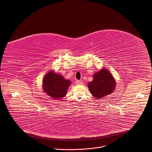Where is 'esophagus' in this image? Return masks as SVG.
<instances>
[{
	"mask_svg": "<svg viewBox=\"0 0 152 152\" xmlns=\"http://www.w3.org/2000/svg\"><path fill=\"white\" fill-rule=\"evenodd\" d=\"M75 83L77 85H80V84H82V81L79 80H77L75 81Z\"/></svg>",
	"mask_w": 152,
	"mask_h": 152,
	"instance_id": "1",
	"label": "esophagus"
}]
</instances>
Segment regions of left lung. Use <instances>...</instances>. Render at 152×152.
<instances>
[{"label":"left lung","mask_w":152,"mask_h":152,"mask_svg":"<svg viewBox=\"0 0 152 152\" xmlns=\"http://www.w3.org/2000/svg\"><path fill=\"white\" fill-rule=\"evenodd\" d=\"M115 86V81L106 69H102L95 73L93 80L88 84L90 92L96 99L102 98L110 94Z\"/></svg>","instance_id":"obj_1"}]
</instances>
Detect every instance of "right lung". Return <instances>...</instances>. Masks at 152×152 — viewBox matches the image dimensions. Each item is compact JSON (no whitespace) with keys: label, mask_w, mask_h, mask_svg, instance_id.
<instances>
[{"label":"right lung","mask_w":152,"mask_h":152,"mask_svg":"<svg viewBox=\"0 0 152 152\" xmlns=\"http://www.w3.org/2000/svg\"><path fill=\"white\" fill-rule=\"evenodd\" d=\"M70 84V81L65 79L63 76L50 71L46 75L42 86L45 93L49 96L59 99L65 96Z\"/></svg>","instance_id":"obj_1"}]
</instances>
